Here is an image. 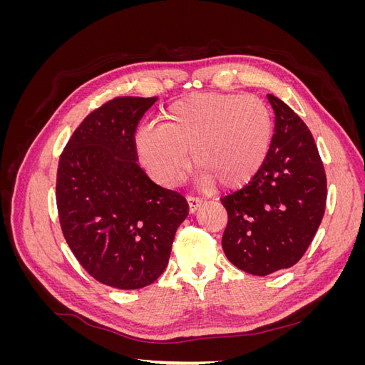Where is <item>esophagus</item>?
I'll return each mask as SVG.
<instances>
[{"label": "esophagus", "mask_w": 365, "mask_h": 365, "mask_svg": "<svg viewBox=\"0 0 365 365\" xmlns=\"http://www.w3.org/2000/svg\"><path fill=\"white\" fill-rule=\"evenodd\" d=\"M187 202H189V212L190 213H195L196 210L202 205V201L197 200V197H193V196L187 197Z\"/></svg>", "instance_id": "obj_1"}]
</instances>
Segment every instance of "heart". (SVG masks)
I'll list each match as a JSON object with an SVG mask.
<instances>
[{"label": "heart", "instance_id": "1", "mask_svg": "<svg viewBox=\"0 0 365 365\" xmlns=\"http://www.w3.org/2000/svg\"><path fill=\"white\" fill-rule=\"evenodd\" d=\"M272 129L269 108L259 97L195 93L165 109L161 126L141 128L135 146L143 168L164 187L181 178L192 150L204 184L237 189L267 160Z\"/></svg>", "mask_w": 365, "mask_h": 365}]
</instances>
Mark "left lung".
Listing matches in <instances>:
<instances>
[{"mask_svg": "<svg viewBox=\"0 0 365 365\" xmlns=\"http://www.w3.org/2000/svg\"><path fill=\"white\" fill-rule=\"evenodd\" d=\"M275 128L268 157L256 176L220 200L228 213L222 248L252 275L291 268L322 224L326 172L311 130L279 97L268 94Z\"/></svg>", "mask_w": 365, "mask_h": 365, "instance_id": "obj_1", "label": "left lung"}]
</instances>
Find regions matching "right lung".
Here are the masks:
<instances>
[{
    "label": "right lung",
    "instance_id": "add662e5",
    "mask_svg": "<svg viewBox=\"0 0 365 365\" xmlns=\"http://www.w3.org/2000/svg\"><path fill=\"white\" fill-rule=\"evenodd\" d=\"M158 97H117L86 115L59 158L56 204L65 240L106 286L140 289L169 263L185 197L137 164L138 121Z\"/></svg>",
    "mask_w": 365,
    "mask_h": 365
}]
</instances>
